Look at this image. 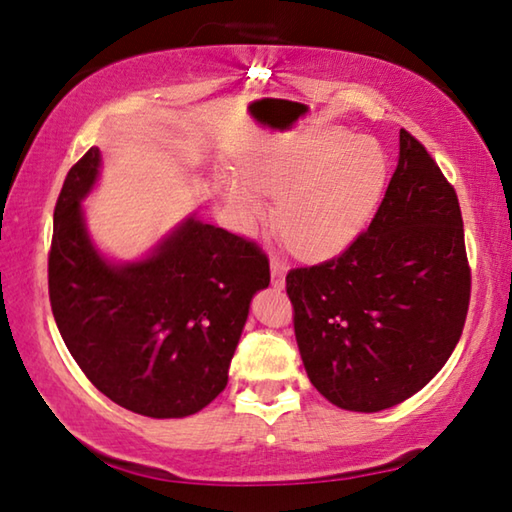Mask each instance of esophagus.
<instances>
[{"instance_id":"esophagus-1","label":"esophagus","mask_w":512,"mask_h":512,"mask_svg":"<svg viewBox=\"0 0 512 512\" xmlns=\"http://www.w3.org/2000/svg\"><path fill=\"white\" fill-rule=\"evenodd\" d=\"M284 273H287V266H284L282 259H271V284L275 289L284 287Z\"/></svg>"}]
</instances>
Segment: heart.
I'll return each instance as SVG.
<instances>
[{
	"instance_id": "b5f03b06",
	"label": "heart",
	"mask_w": 512,
	"mask_h": 512,
	"mask_svg": "<svg viewBox=\"0 0 512 512\" xmlns=\"http://www.w3.org/2000/svg\"><path fill=\"white\" fill-rule=\"evenodd\" d=\"M248 183L225 187L239 219L264 214V198L280 196L275 225L302 257H332L361 235L384 196L388 158L372 137H352L332 128L277 149L244 169Z\"/></svg>"
}]
</instances>
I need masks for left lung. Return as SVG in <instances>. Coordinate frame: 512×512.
Instances as JSON below:
<instances>
[{
    "label": "left lung",
    "instance_id": "left-lung-1",
    "mask_svg": "<svg viewBox=\"0 0 512 512\" xmlns=\"http://www.w3.org/2000/svg\"><path fill=\"white\" fill-rule=\"evenodd\" d=\"M470 289L458 196L402 128L400 160L368 230L339 257L287 273L309 381L348 411L409 400L452 357Z\"/></svg>",
    "mask_w": 512,
    "mask_h": 512
}]
</instances>
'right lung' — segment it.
Masks as SVG:
<instances>
[{
	"mask_svg": "<svg viewBox=\"0 0 512 512\" xmlns=\"http://www.w3.org/2000/svg\"><path fill=\"white\" fill-rule=\"evenodd\" d=\"M97 171L92 146L56 201L49 302L58 332L112 402L149 418H185L228 384L250 298L271 282L268 257L255 241L192 216L142 262H106L81 214Z\"/></svg>",
	"mask_w": 512,
	"mask_h": 512,
	"instance_id": "right-lung-1",
	"label": "right lung"
}]
</instances>
